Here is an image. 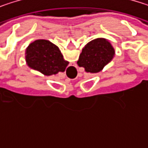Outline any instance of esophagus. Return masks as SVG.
I'll return each instance as SVG.
<instances>
[{
  "instance_id": "esophagus-1",
  "label": "esophagus",
  "mask_w": 148,
  "mask_h": 148,
  "mask_svg": "<svg viewBox=\"0 0 148 148\" xmlns=\"http://www.w3.org/2000/svg\"><path fill=\"white\" fill-rule=\"evenodd\" d=\"M74 69V67H70V70H73Z\"/></svg>"
}]
</instances>
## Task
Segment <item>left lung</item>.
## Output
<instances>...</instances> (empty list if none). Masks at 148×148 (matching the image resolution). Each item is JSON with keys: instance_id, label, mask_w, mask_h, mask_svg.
I'll list each match as a JSON object with an SVG mask.
<instances>
[{"instance_id": "1", "label": "left lung", "mask_w": 148, "mask_h": 148, "mask_svg": "<svg viewBox=\"0 0 148 148\" xmlns=\"http://www.w3.org/2000/svg\"><path fill=\"white\" fill-rule=\"evenodd\" d=\"M115 56V49L108 39L99 38L90 41L82 49L77 64L86 73L96 74L103 70Z\"/></svg>"}]
</instances>
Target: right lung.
Wrapping results in <instances>:
<instances>
[{
	"label": "right lung",
	"mask_w": 148,
	"mask_h": 148,
	"mask_svg": "<svg viewBox=\"0 0 148 148\" xmlns=\"http://www.w3.org/2000/svg\"><path fill=\"white\" fill-rule=\"evenodd\" d=\"M25 62L29 68L46 76L64 72L69 62L59 48L46 39H38L25 49Z\"/></svg>",
	"instance_id": "add662e5"
}]
</instances>
